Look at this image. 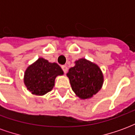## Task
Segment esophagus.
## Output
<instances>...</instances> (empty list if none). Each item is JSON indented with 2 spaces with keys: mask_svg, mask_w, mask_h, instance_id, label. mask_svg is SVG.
<instances>
[{
  "mask_svg": "<svg viewBox=\"0 0 135 135\" xmlns=\"http://www.w3.org/2000/svg\"><path fill=\"white\" fill-rule=\"evenodd\" d=\"M61 68H62V69H63V71H64V72L65 74L67 72L68 68L66 66H65V65H64V66H61Z\"/></svg>",
  "mask_w": 135,
  "mask_h": 135,
  "instance_id": "1",
  "label": "esophagus"
}]
</instances>
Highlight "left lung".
<instances>
[{
  "label": "left lung",
  "mask_w": 135,
  "mask_h": 135,
  "mask_svg": "<svg viewBox=\"0 0 135 135\" xmlns=\"http://www.w3.org/2000/svg\"><path fill=\"white\" fill-rule=\"evenodd\" d=\"M66 75L72 90L81 99L90 98L101 89L103 75L99 66L85 59L75 61Z\"/></svg>",
  "instance_id": "obj_1"
}]
</instances>
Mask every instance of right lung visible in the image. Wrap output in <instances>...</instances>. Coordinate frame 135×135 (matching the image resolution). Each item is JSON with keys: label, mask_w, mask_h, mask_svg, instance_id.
Segmentation results:
<instances>
[{"label": "right lung", "mask_w": 135, "mask_h": 135, "mask_svg": "<svg viewBox=\"0 0 135 135\" xmlns=\"http://www.w3.org/2000/svg\"><path fill=\"white\" fill-rule=\"evenodd\" d=\"M63 74L59 64L40 58L25 71L24 82L33 95H43L52 90L56 76Z\"/></svg>", "instance_id": "obj_1"}]
</instances>
